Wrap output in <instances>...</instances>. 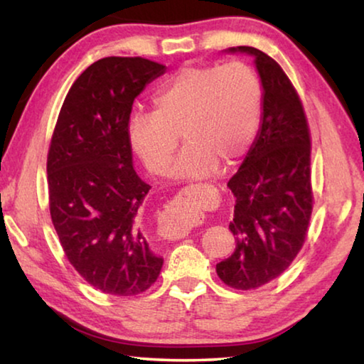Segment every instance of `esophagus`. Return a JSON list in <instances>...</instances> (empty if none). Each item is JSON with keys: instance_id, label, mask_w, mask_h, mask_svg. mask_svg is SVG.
I'll return each mask as SVG.
<instances>
[{"instance_id": "34e87169", "label": "esophagus", "mask_w": 364, "mask_h": 364, "mask_svg": "<svg viewBox=\"0 0 364 364\" xmlns=\"http://www.w3.org/2000/svg\"><path fill=\"white\" fill-rule=\"evenodd\" d=\"M205 186H208L207 183H193L180 191L176 199L167 207V212H165L167 215H165L164 223H160L159 226L160 236L165 239H181L184 236H188L191 228L197 223V217L196 213L184 204L183 196L188 194L189 191L200 189Z\"/></svg>"}]
</instances>
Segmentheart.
Listing matches in <instances>:
<instances>
[{
	"mask_svg": "<svg viewBox=\"0 0 364 364\" xmlns=\"http://www.w3.org/2000/svg\"><path fill=\"white\" fill-rule=\"evenodd\" d=\"M154 112L128 123L133 149L156 175L168 170L183 133L188 141L176 176H205L237 162L254 143L263 112V86L244 63L184 67L154 96Z\"/></svg>",
	"mask_w": 364,
	"mask_h": 364,
	"instance_id": "heart-1",
	"label": "heart"
}]
</instances>
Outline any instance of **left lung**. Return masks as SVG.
<instances>
[{"mask_svg": "<svg viewBox=\"0 0 364 364\" xmlns=\"http://www.w3.org/2000/svg\"><path fill=\"white\" fill-rule=\"evenodd\" d=\"M231 51L255 58L263 119L247 157L228 181L236 249L217 264V274L226 286L252 291L284 273L304 247L313 210L311 134L304 104L282 67L257 48Z\"/></svg>", "mask_w": 364, "mask_h": 364, "instance_id": "8db88e82", "label": "left lung"}]
</instances>
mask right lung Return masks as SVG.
<instances>
[{
  "instance_id": "add662e5",
  "label": "right lung",
  "mask_w": 364,
  "mask_h": 364,
  "mask_svg": "<svg viewBox=\"0 0 364 364\" xmlns=\"http://www.w3.org/2000/svg\"><path fill=\"white\" fill-rule=\"evenodd\" d=\"M164 72L144 58L96 60L67 93L49 143L54 230L67 260L104 294H143L164 264L141 225L151 186L133 168L128 134L134 97Z\"/></svg>"
}]
</instances>
